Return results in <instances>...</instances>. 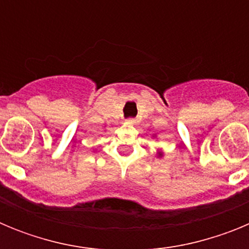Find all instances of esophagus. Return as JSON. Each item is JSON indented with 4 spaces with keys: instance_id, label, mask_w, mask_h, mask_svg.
<instances>
[{
    "instance_id": "esophagus-1",
    "label": "esophagus",
    "mask_w": 249,
    "mask_h": 249,
    "mask_svg": "<svg viewBox=\"0 0 249 249\" xmlns=\"http://www.w3.org/2000/svg\"><path fill=\"white\" fill-rule=\"evenodd\" d=\"M127 123H128V124H135L136 120H133V118H129V120H127Z\"/></svg>"
}]
</instances>
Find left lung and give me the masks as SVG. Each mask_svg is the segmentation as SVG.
I'll return each mask as SVG.
<instances>
[{
  "label": "left lung",
  "mask_w": 249,
  "mask_h": 249,
  "mask_svg": "<svg viewBox=\"0 0 249 249\" xmlns=\"http://www.w3.org/2000/svg\"><path fill=\"white\" fill-rule=\"evenodd\" d=\"M156 155H157V158H162V157H163L164 153H163V152H162V151H160V149H158L157 153H156Z\"/></svg>",
  "instance_id": "1"
}]
</instances>
